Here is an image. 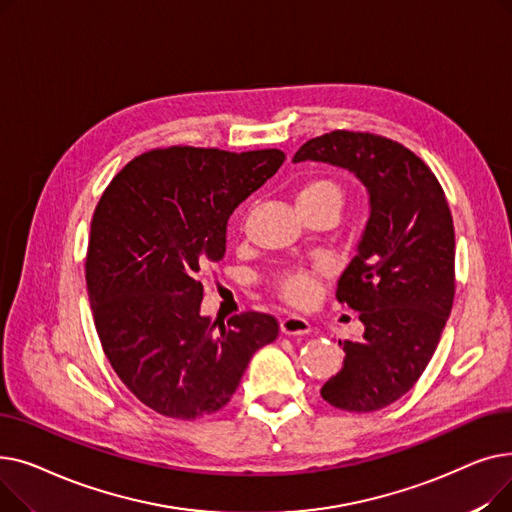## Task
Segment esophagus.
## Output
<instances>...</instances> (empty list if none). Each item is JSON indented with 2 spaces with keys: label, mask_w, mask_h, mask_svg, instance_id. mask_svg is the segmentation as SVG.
Segmentation results:
<instances>
[{
  "label": "esophagus",
  "mask_w": 512,
  "mask_h": 512,
  "mask_svg": "<svg viewBox=\"0 0 512 512\" xmlns=\"http://www.w3.org/2000/svg\"><path fill=\"white\" fill-rule=\"evenodd\" d=\"M280 330L282 334L286 336H303V334H309L311 332V324L305 319V317H299V315H288L280 321Z\"/></svg>",
  "instance_id": "34e87169"
}]
</instances>
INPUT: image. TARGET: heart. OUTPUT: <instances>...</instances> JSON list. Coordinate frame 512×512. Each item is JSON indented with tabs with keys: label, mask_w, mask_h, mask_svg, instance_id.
<instances>
[{
	"label": "heart",
	"mask_w": 512,
	"mask_h": 512,
	"mask_svg": "<svg viewBox=\"0 0 512 512\" xmlns=\"http://www.w3.org/2000/svg\"><path fill=\"white\" fill-rule=\"evenodd\" d=\"M344 203V191L338 182L330 178H315L301 186L297 193L299 209H315V207H330L336 213ZM274 286L280 297L297 307H305L315 299L317 280L315 274L309 270H286L276 276Z\"/></svg>",
	"instance_id": "1"
}]
</instances>
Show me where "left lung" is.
<instances>
[{
  "label": "left lung",
  "mask_w": 512,
  "mask_h": 512,
  "mask_svg": "<svg viewBox=\"0 0 512 512\" xmlns=\"http://www.w3.org/2000/svg\"><path fill=\"white\" fill-rule=\"evenodd\" d=\"M353 172L369 220L336 299L359 311L361 340H338L342 369L321 386L332 407L371 413L405 396L434 357L454 299V226L434 172L407 147L371 132L334 130L292 161Z\"/></svg>",
  "instance_id": "obj_1"
}]
</instances>
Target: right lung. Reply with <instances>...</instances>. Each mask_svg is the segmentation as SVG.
Returning a JSON list of instances; mask_svg holds the SVG:
<instances>
[{
    "mask_svg": "<svg viewBox=\"0 0 512 512\" xmlns=\"http://www.w3.org/2000/svg\"><path fill=\"white\" fill-rule=\"evenodd\" d=\"M280 149H153L105 188L85 263L107 361L143 405L172 419L220 411L261 346L278 338L267 313L201 315L199 272L226 253L232 211L284 164Z\"/></svg>",
    "mask_w": 512,
    "mask_h": 512,
    "instance_id": "add662e5",
    "label": "right lung"
}]
</instances>
